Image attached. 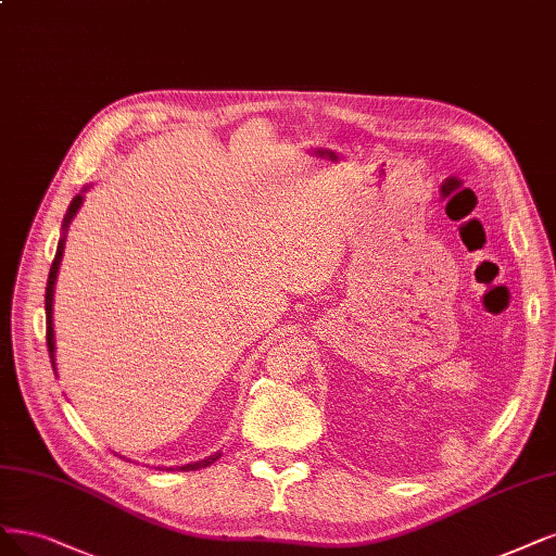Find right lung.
<instances>
[{
  "label": "right lung",
  "mask_w": 556,
  "mask_h": 556,
  "mask_svg": "<svg viewBox=\"0 0 556 556\" xmlns=\"http://www.w3.org/2000/svg\"><path fill=\"white\" fill-rule=\"evenodd\" d=\"M83 204V195H75L68 212L64 216V235L60 239V245H56V253H54V260H52V266H50V274H48V287H46V340H48V352H50V361H52V368H54V329H52V296H54V280H56V271H60V262H62V253H64V243H66V229H68V223L73 220V216L78 214V208ZM220 457V453H214L204 457V460H198V463H190V465H184L179 467V471H195V469H204L208 465H214ZM161 469V467H159ZM172 469V467H169ZM167 469V471H169Z\"/></svg>",
  "instance_id": "obj_1"
}]
</instances>
